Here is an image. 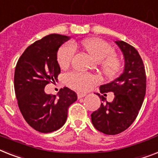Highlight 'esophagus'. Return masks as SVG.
I'll list each match as a JSON object with an SVG mask.
<instances>
[{
  "label": "esophagus",
  "instance_id": "34e87169",
  "mask_svg": "<svg viewBox=\"0 0 158 158\" xmlns=\"http://www.w3.org/2000/svg\"><path fill=\"white\" fill-rule=\"evenodd\" d=\"M77 96H78V98L80 99V98H83V97H85L86 94L85 93H83V92H78V93H77Z\"/></svg>",
  "mask_w": 158,
  "mask_h": 158
}]
</instances>
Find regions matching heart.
Masks as SVG:
<instances>
[{
  "label": "heart",
  "instance_id": "heart-1",
  "mask_svg": "<svg viewBox=\"0 0 158 158\" xmlns=\"http://www.w3.org/2000/svg\"><path fill=\"white\" fill-rule=\"evenodd\" d=\"M77 44L71 42L64 44L59 48L57 53V61L61 69L67 68L71 63L75 54ZM80 45L92 56L101 61L102 71L106 76L115 78L122 70V61L114 56V49L110 44L101 39L84 40ZM65 81L70 88L77 91H87L97 82L96 77L82 72L68 73L65 77Z\"/></svg>",
  "mask_w": 158,
  "mask_h": 158
}]
</instances>
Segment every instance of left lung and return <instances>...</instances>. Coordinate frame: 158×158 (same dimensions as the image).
I'll use <instances>...</instances> for the list:
<instances>
[{
	"mask_svg": "<svg viewBox=\"0 0 158 158\" xmlns=\"http://www.w3.org/2000/svg\"><path fill=\"white\" fill-rule=\"evenodd\" d=\"M115 42L123 53L124 71L115 80L100 87L101 93L112 92L114 98L112 102L101 103V107L91 114L94 127L106 135L119 134L132 124L146 92L145 69L138 51L123 40ZM97 95L104 101L103 96Z\"/></svg>",
	"mask_w": 158,
	"mask_h": 158,
	"instance_id": "1",
	"label": "left lung"
}]
</instances>
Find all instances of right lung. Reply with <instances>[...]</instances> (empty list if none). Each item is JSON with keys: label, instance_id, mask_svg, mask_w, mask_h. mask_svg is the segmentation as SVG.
<instances>
[{"label": "right lung", "instance_id": "obj_1", "mask_svg": "<svg viewBox=\"0 0 158 158\" xmlns=\"http://www.w3.org/2000/svg\"><path fill=\"white\" fill-rule=\"evenodd\" d=\"M70 37L58 34L46 35L28 46L17 62L15 91L24 119L37 131L52 132L65 124L69 106L77 94L64 87L58 97L48 95L44 88L61 73L57 61L59 47Z\"/></svg>", "mask_w": 158, "mask_h": 158}]
</instances>
